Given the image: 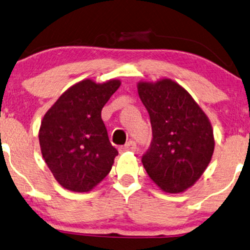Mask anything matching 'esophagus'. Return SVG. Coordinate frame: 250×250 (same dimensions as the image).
<instances>
[{
	"label": "esophagus",
	"mask_w": 250,
	"mask_h": 250,
	"mask_svg": "<svg viewBox=\"0 0 250 250\" xmlns=\"http://www.w3.org/2000/svg\"><path fill=\"white\" fill-rule=\"evenodd\" d=\"M136 148H137V146H136L135 142L129 141L127 144L120 147V152L123 153V152H127V151H131V152H134V151H136Z\"/></svg>",
	"instance_id": "obj_1"
}]
</instances>
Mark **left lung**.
Returning a JSON list of instances; mask_svg holds the SVG:
<instances>
[{"label": "left lung", "mask_w": 250, "mask_h": 250, "mask_svg": "<svg viewBox=\"0 0 250 250\" xmlns=\"http://www.w3.org/2000/svg\"><path fill=\"white\" fill-rule=\"evenodd\" d=\"M137 91L152 127V142L142 163L163 191L192 187L211 162L213 129L190 93L176 82L162 78L138 82Z\"/></svg>", "instance_id": "8db88e82"}]
</instances>
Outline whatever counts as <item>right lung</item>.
Segmentation results:
<instances>
[{
  "label": "right lung",
  "mask_w": 250,
  "mask_h": 250,
  "mask_svg": "<svg viewBox=\"0 0 250 250\" xmlns=\"http://www.w3.org/2000/svg\"><path fill=\"white\" fill-rule=\"evenodd\" d=\"M121 85L86 78L71 85L43 115L39 143L43 160L63 188L91 191L112 169L118 150L110 144L102 109Z\"/></svg>",
  "instance_id": "1"
}]
</instances>
